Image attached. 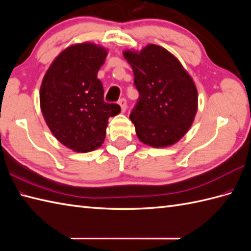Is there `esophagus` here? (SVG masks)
Instances as JSON below:
<instances>
[{"label":"esophagus","mask_w":251,"mask_h":251,"mask_svg":"<svg viewBox=\"0 0 251 251\" xmlns=\"http://www.w3.org/2000/svg\"><path fill=\"white\" fill-rule=\"evenodd\" d=\"M119 104H120V106H121V111L123 112V113H124V112H125V111H126V109H127V102H126V99H124V98L120 99V100H119Z\"/></svg>","instance_id":"obj_1"}]
</instances>
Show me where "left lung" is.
Here are the masks:
<instances>
[{
    "label": "left lung",
    "instance_id": "obj_1",
    "mask_svg": "<svg viewBox=\"0 0 251 251\" xmlns=\"http://www.w3.org/2000/svg\"><path fill=\"white\" fill-rule=\"evenodd\" d=\"M124 58L135 76L139 100L129 119L137 137L152 148H166L182 138L194 122L199 95L193 78L164 47L149 44Z\"/></svg>",
    "mask_w": 251,
    "mask_h": 251
}]
</instances>
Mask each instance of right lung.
Instances as JSON below:
<instances>
[{"label": "right lung", "instance_id": "right-lung-1", "mask_svg": "<svg viewBox=\"0 0 251 251\" xmlns=\"http://www.w3.org/2000/svg\"><path fill=\"white\" fill-rule=\"evenodd\" d=\"M108 50L89 42L63 50L46 71L40 89L42 114L56 139L75 152L101 147L108 120L121 112L105 103L97 73Z\"/></svg>", "mask_w": 251, "mask_h": 251}]
</instances>
